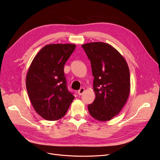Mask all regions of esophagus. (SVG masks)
Wrapping results in <instances>:
<instances>
[{"label": "esophagus", "instance_id": "esophagus-1", "mask_svg": "<svg viewBox=\"0 0 160 160\" xmlns=\"http://www.w3.org/2000/svg\"><path fill=\"white\" fill-rule=\"evenodd\" d=\"M84 91H85V88H81L78 91V94H79V95H81L82 94H83V93H84Z\"/></svg>", "mask_w": 160, "mask_h": 160}]
</instances>
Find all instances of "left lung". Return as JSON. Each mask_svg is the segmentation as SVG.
Wrapping results in <instances>:
<instances>
[{
    "instance_id": "obj_1",
    "label": "left lung",
    "mask_w": 160,
    "mask_h": 160,
    "mask_svg": "<svg viewBox=\"0 0 160 160\" xmlns=\"http://www.w3.org/2000/svg\"><path fill=\"white\" fill-rule=\"evenodd\" d=\"M91 61L95 99L88 105L90 115L100 122L113 119L122 109L130 93L126 61L113 47L103 42L82 45Z\"/></svg>"
}]
</instances>
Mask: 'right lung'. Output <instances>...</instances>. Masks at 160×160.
I'll return each mask as SVG.
<instances>
[{"label":"right lung","instance_id":"1","mask_svg":"<svg viewBox=\"0 0 160 160\" xmlns=\"http://www.w3.org/2000/svg\"><path fill=\"white\" fill-rule=\"evenodd\" d=\"M74 44H50L34 58L26 77V88L34 109L48 121L66 114L75 97L67 89L64 65Z\"/></svg>","mask_w":160,"mask_h":160}]
</instances>
